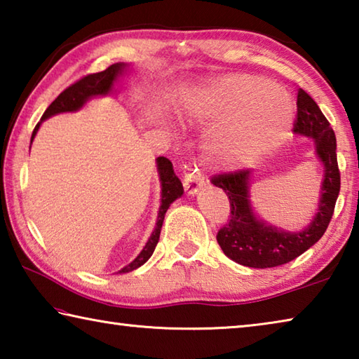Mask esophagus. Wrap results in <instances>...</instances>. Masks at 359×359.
Returning a JSON list of instances; mask_svg holds the SVG:
<instances>
[{"mask_svg":"<svg viewBox=\"0 0 359 359\" xmlns=\"http://www.w3.org/2000/svg\"><path fill=\"white\" fill-rule=\"evenodd\" d=\"M204 185V177L201 172H198V169H194V171H190L185 174L184 177V188L188 194H196L199 190H201V187Z\"/></svg>","mask_w":359,"mask_h":359,"instance_id":"34e87169","label":"esophagus"}]
</instances>
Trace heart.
<instances>
[{
	"label": "heart",
	"instance_id": "heart-1",
	"mask_svg": "<svg viewBox=\"0 0 359 359\" xmlns=\"http://www.w3.org/2000/svg\"><path fill=\"white\" fill-rule=\"evenodd\" d=\"M187 109L194 120L220 125L208 151L220 166L257 163L287 137L293 121L290 96L263 77L228 74L191 90Z\"/></svg>",
	"mask_w": 359,
	"mask_h": 359
}]
</instances>
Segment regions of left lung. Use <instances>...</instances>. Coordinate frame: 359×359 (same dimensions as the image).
I'll list each match as a JSON object with an SVG mask.
<instances>
[{"label": "left lung", "mask_w": 359, "mask_h": 359, "mask_svg": "<svg viewBox=\"0 0 359 359\" xmlns=\"http://www.w3.org/2000/svg\"><path fill=\"white\" fill-rule=\"evenodd\" d=\"M294 135L311 137L315 155L323 168L317 214L301 231H287L269 224L257 215L250 201L252 169L222 174L212 184L229 198V223L218 231L217 242L223 253L247 267H276L290 263L321 239L330 224L340 191V172L336 155V135L317 102L302 88L297 92V118Z\"/></svg>", "instance_id": "left-lung-1"}]
</instances>
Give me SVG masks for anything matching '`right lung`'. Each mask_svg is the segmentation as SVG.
<instances>
[{"mask_svg": "<svg viewBox=\"0 0 359 359\" xmlns=\"http://www.w3.org/2000/svg\"><path fill=\"white\" fill-rule=\"evenodd\" d=\"M128 69H130V65L114 63L104 71L95 72V74H88L82 77L81 81H77L76 83H72L71 87H68L65 92L60 93L55 98V101L46 109L41 121L36 125V128L33 131L32 142L34 136L38 135L39 126L44 120L50 118L57 114L81 111V109L87 104V101H90L92 98H96V96H107V95H112L114 92H117V90H115V83L118 82V79ZM156 171H158V175H160V184H161V205H160V210H158L156 226L154 231H151L147 244L144 245L141 253H139L128 266H125L123 269H120L118 271L120 274H125V272H131L137 269V267H141L145 261L151 257L158 241H160V233H161V226H163V220H165L166 210L169 209V205L175 201V199L184 194L182 182L179 180L177 175L174 174L172 163L169 161L168 158L165 156L156 158Z\"/></svg>", "mask_w": 359, "mask_h": 359, "instance_id": "add662e5", "label": "right lung"}]
</instances>
